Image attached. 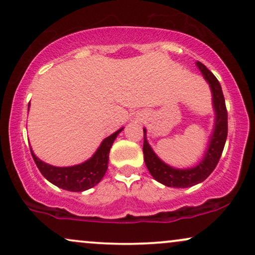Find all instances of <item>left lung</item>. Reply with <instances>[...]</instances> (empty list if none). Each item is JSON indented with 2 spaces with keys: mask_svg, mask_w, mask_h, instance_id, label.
I'll return each instance as SVG.
<instances>
[{
  "mask_svg": "<svg viewBox=\"0 0 255 255\" xmlns=\"http://www.w3.org/2000/svg\"><path fill=\"white\" fill-rule=\"evenodd\" d=\"M197 67L200 69L201 74L206 83L209 84L212 93V107L215 110V125L211 136H210L209 146L205 151L204 158L193 168L177 169L163 162L154 153L148 144L146 136V128H144V160L148 171L154 180L166 187L174 188H188L195 184L203 182L215 170L219 158L223 152L225 140L228 135V113L225 108V101L222 91L221 84L217 78L212 74L203 63L197 61Z\"/></svg>",
  "mask_w": 255,
  "mask_h": 255,
  "instance_id": "8db88e82",
  "label": "left lung"
}]
</instances>
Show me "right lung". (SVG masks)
<instances>
[{"instance_id": "right-lung-1", "label": "right lung", "mask_w": 255, "mask_h": 255, "mask_svg": "<svg viewBox=\"0 0 255 255\" xmlns=\"http://www.w3.org/2000/svg\"><path fill=\"white\" fill-rule=\"evenodd\" d=\"M28 107H30V104H28ZM122 130H124V128H120L115 133L105 137L90 159L77 165L54 166L40 160L33 153L32 148L31 153L39 171L49 182L60 187V188L66 189V191L84 192L101 182V180L108 170L111 146L115 141L116 136Z\"/></svg>"}]
</instances>
